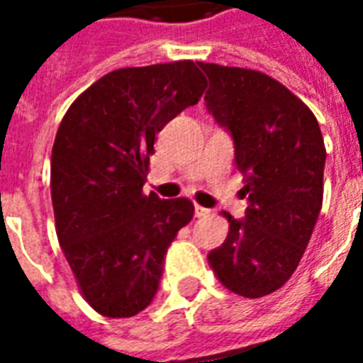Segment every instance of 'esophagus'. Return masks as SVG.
I'll return each mask as SVG.
<instances>
[{
    "instance_id": "esophagus-1",
    "label": "esophagus",
    "mask_w": 363,
    "mask_h": 363,
    "mask_svg": "<svg viewBox=\"0 0 363 363\" xmlns=\"http://www.w3.org/2000/svg\"><path fill=\"white\" fill-rule=\"evenodd\" d=\"M208 213H210V210H208V208H202V206H194V216H196V218H204V216H208Z\"/></svg>"
}]
</instances>
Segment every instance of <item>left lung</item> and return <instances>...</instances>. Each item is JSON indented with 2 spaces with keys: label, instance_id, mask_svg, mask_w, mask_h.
I'll list each match as a JSON object with an SVG mask.
<instances>
[{
  "label": "left lung",
  "instance_id": "8db88e82",
  "mask_svg": "<svg viewBox=\"0 0 363 363\" xmlns=\"http://www.w3.org/2000/svg\"><path fill=\"white\" fill-rule=\"evenodd\" d=\"M210 79L206 108L235 143L249 208L229 221L208 255L218 280L237 296L262 297L296 272L323 206L327 150L309 106L270 75L200 62Z\"/></svg>",
  "mask_w": 363,
  "mask_h": 363
}]
</instances>
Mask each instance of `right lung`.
<instances>
[{
	"instance_id": "obj_1",
	"label": "right lung",
	"mask_w": 363,
	"mask_h": 363,
	"mask_svg": "<svg viewBox=\"0 0 363 363\" xmlns=\"http://www.w3.org/2000/svg\"><path fill=\"white\" fill-rule=\"evenodd\" d=\"M204 74L192 60L122 67L83 91L52 147L56 233L85 301L111 319L153 301L169 245L194 206L143 194L155 135L200 101Z\"/></svg>"
}]
</instances>
